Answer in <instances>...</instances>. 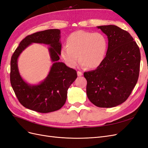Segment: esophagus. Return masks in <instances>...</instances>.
<instances>
[{"mask_svg":"<svg viewBox=\"0 0 148 148\" xmlns=\"http://www.w3.org/2000/svg\"><path fill=\"white\" fill-rule=\"evenodd\" d=\"M83 75V73H82V72H80V71H77V75L79 77V76H81V75Z\"/></svg>","mask_w":148,"mask_h":148,"instance_id":"1","label":"esophagus"}]
</instances>
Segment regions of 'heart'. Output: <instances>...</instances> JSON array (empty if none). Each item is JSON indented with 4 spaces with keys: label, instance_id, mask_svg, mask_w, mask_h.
<instances>
[{
    "label": "heart",
    "instance_id": "b5f03b06",
    "mask_svg": "<svg viewBox=\"0 0 148 148\" xmlns=\"http://www.w3.org/2000/svg\"><path fill=\"white\" fill-rule=\"evenodd\" d=\"M66 46L62 48L61 55L69 67H76L79 59L84 66L95 69L102 64L105 60L108 41L102 33L78 30L67 37Z\"/></svg>",
    "mask_w": 148,
    "mask_h": 148
}]
</instances>
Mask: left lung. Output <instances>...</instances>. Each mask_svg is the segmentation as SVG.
Masks as SVG:
<instances>
[{"mask_svg": "<svg viewBox=\"0 0 148 148\" xmlns=\"http://www.w3.org/2000/svg\"><path fill=\"white\" fill-rule=\"evenodd\" d=\"M108 38L102 64L86 72L88 99L95 106L111 108L123 103L137 83L141 61L140 48L130 33L116 25L97 27Z\"/></svg>", "mask_w": 148, "mask_h": 148, "instance_id": "1", "label": "left lung"}]
</instances>
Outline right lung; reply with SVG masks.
<instances>
[{
	"mask_svg": "<svg viewBox=\"0 0 148 148\" xmlns=\"http://www.w3.org/2000/svg\"><path fill=\"white\" fill-rule=\"evenodd\" d=\"M61 31L50 29L33 33L20 42L10 61V82L20 103L25 108L40 113L58 110L64 105L69 87L77 78L75 70L59 61L62 44ZM32 43L50 46L49 51L53 64L47 77L37 84H30L21 76L18 67L20 54Z\"/></svg>",
	"mask_w": 148,
	"mask_h": 148,
	"instance_id": "right-lung-1",
	"label": "right lung"
}]
</instances>
